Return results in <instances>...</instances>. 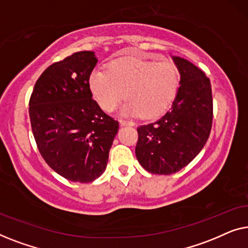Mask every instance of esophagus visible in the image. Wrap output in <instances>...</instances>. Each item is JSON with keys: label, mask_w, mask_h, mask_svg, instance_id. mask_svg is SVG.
Instances as JSON below:
<instances>
[{"label": "esophagus", "mask_w": 248, "mask_h": 248, "mask_svg": "<svg viewBox=\"0 0 248 248\" xmlns=\"http://www.w3.org/2000/svg\"><path fill=\"white\" fill-rule=\"evenodd\" d=\"M120 124L122 126H132V125H134L132 122H127V121H120Z\"/></svg>", "instance_id": "esophagus-1"}]
</instances>
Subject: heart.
I'll return each mask as SVG.
<instances>
[{
  "label": "heart",
  "mask_w": 248,
  "mask_h": 248,
  "mask_svg": "<svg viewBox=\"0 0 248 248\" xmlns=\"http://www.w3.org/2000/svg\"><path fill=\"white\" fill-rule=\"evenodd\" d=\"M179 72L174 62L130 57L114 61L108 71L94 69L89 77L91 93L104 110H113L124 96L128 101L122 114L143 118L157 117L174 101Z\"/></svg>",
  "instance_id": "obj_1"
}]
</instances>
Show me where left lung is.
<instances>
[{
	"instance_id": "8db88e82",
	"label": "left lung",
	"mask_w": 248,
	"mask_h": 248,
	"mask_svg": "<svg viewBox=\"0 0 248 248\" xmlns=\"http://www.w3.org/2000/svg\"><path fill=\"white\" fill-rule=\"evenodd\" d=\"M181 74L167 113L138 127V161L151 174L170 175L187 166L208 141L213 104L209 78L189 61L171 56Z\"/></svg>"
}]
</instances>
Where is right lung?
Segmentation results:
<instances>
[{
	"instance_id": "obj_1",
	"label": "right lung",
	"mask_w": 248,
	"mask_h": 248,
	"mask_svg": "<svg viewBox=\"0 0 248 248\" xmlns=\"http://www.w3.org/2000/svg\"><path fill=\"white\" fill-rule=\"evenodd\" d=\"M93 52L67 56L44 71L29 100V117L47 165L72 182L90 183L106 169L118 122L93 99L89 77Z\"/></svg>"
}]
</instances>
